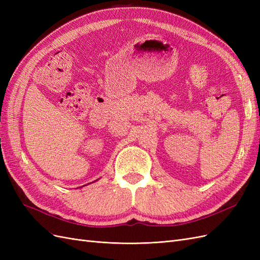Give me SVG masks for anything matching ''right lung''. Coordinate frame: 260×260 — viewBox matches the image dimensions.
<instances>
[{
  "instance_id": "1",
  "label": "right lung",
  "mask_w": 260,
  "mask_h": 260,
  "mask_svg": "<svg viewBox=\"0 0 260 260\" xmlns=\"http://www.w3.org/2000/svg\"><path fill=\"white\" fill-rule=\"evenodd\" d=\"M96 181H98V180H96Z\"/></svg>"
}]
</instances>
